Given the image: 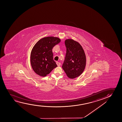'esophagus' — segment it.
<instances>
[{
	"label": "esophagus",
	"instance_id": "esophagus-1",
	"mask_svg": "<svg viewBox=\"0 0 122 122\" xmlns=\"http://www.w3.org/2000/svg\"><path fill=\"white\" fill-rule=\"evenodd\" d=\"M56 64H57V65L58 66H60L61 65V63H60V62H57Z\"/></svg>",
	"mask_w": 122,
	"mask_h": 122
}]
</instances>
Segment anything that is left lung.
Here are the masks:
<instances>
[{
  "label": "left lung",
  "instance_id": "left-lung-1",
  "mask_svg": "<svg viewBox=\"0 0 122 122\" xmlns=\"http://www.w3.org/2000/svg\"><path fill=\"white\" fill-rule=\"evenodd\" d=\"M65 42L67 50L62 67L69 78H75L81 75L85 70L86 55L78 42L72 39H67Z\"/></svg>",
  "mask_w": 122,
  "mask_h": 122
}]
</instances>
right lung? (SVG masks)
Instances as JSON below:
<instances>
[{
  "mask_svg": "<svg viewBox=\"0 0 122 122\" xmlns=\"http://www.w3.org/2000/svg\"><path fill=\"white\" fill-rule=\"evenodd\" d=\"M60 41L58 37H47L41 39L35 44L31 52L30 62L37 74L45 77L57 67L53 60L52 49Z\"/></svg>",
  "mask_w": 122,
  "mask_h": 122,
  "instance_id": "1",
  "label": "right lung"
}]
</instances>
